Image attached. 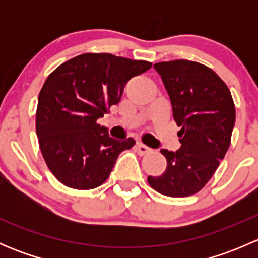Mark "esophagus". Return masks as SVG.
<instances>
[{
  "instance_id": "esophagus-1",
  "label": "esophagus",
  "mask_w": 258,
  "mask_h": 258,
  "mask_svg": "<svg viewBox=\"0 0 258 258\" xmlns=\"http://www.w3.org/2000/svg\"><path fill=\"white\" fill-rule=\"evenodd\" d=\"M136 147H137V152H139L140 155H147V153L152 152V150H151L150 147H147L145 144H142V142H137Z\"/></svg>"
}]
</instances>
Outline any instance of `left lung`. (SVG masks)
Returning a JSON list of instances; mask_svg holds the SVG:
<instances>
[{"label": "left lung", "instance_id": "1", "mask_svg": "<svg viewBox=\"0 0 258 258\" xmlns=\"http://www.w3.org/2000/svg\"><path fill=\"white\" fill-rule=\"evenodd\" d=\"M170 95L181 148L161 150L167 167L148 176L155 191L188 197L201 191L220 166L231 144L236 110L227 85L199 62L175 59L153 64Z\"/></svg>", "mask_w": 258, "mask_h": 258}]
</instances>
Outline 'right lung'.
Here are the masks:
<instances>
[{
    "label": "right lung",
    "instance_id": "1",
    "mask_svg": "<svg viewBox=\"0 0 258 258\" xmlns=\"http://www.w3.org/2000/svg\"><path fill=\"white\" fill-rule=\"evenodd\" d=\"M151 66L111 53H83L49 74L38 95L36 134L46 165L62 184L101 186L119 153L134 147V139L117 141L97 119L119 102L124 85Z\"/></svg>",
    "mask_w": 258,
    "mask_h": 258
}]
</instances>
